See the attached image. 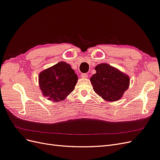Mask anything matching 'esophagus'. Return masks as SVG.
<instances>
[{"mask_svg":"<svg viewBox=\"0 0 160 160\" xmlns=\"http://www.w3.org/2000/svg\"><path fill=\"white\" fill-rule=\"evenodd\" d=\"M88 76V75L87 73H81V77H82V78H87Z\"/></svg>","mask_w":160,"mask_h":160,"instance_id":"34e87169","label":"esophagus"}]
</instances>
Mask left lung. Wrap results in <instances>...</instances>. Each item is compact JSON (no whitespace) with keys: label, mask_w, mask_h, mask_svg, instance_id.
I'll return each instance as SVG.
<instances>
[{"label":"left lung","mask_w":160,"mask_h":160,"mask_svg":"<svg viewBox=\"0 0 160 160\" xmlns=\"http://www.w3.org/2000/svg\"><path fill=\"white\" fill-rule=\"evenodd\" d=\"M96 73L90 78L95 93L104 100L115 101L122 98L129 85V77L107 63L95 67Z\"/></svg>","instance_id":"1"}]
</instances>
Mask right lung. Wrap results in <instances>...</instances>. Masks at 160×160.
<instances>
[{"instance_id": "add662e5", "label": "right lung", "mask_w": 160, "mask_h": 160, "mask_svg": "<svg viewBox=\"0 0 160 160\" xmlns=\"http://www.w3.org/2000/svg\"><path fill=\"white\" fill-rule=\"evenodd\" d=\"M78 77L69 64L61 61L40 72L38 83L43 96L59 102L74 90Z\"/></svg>"}]
</instances>
